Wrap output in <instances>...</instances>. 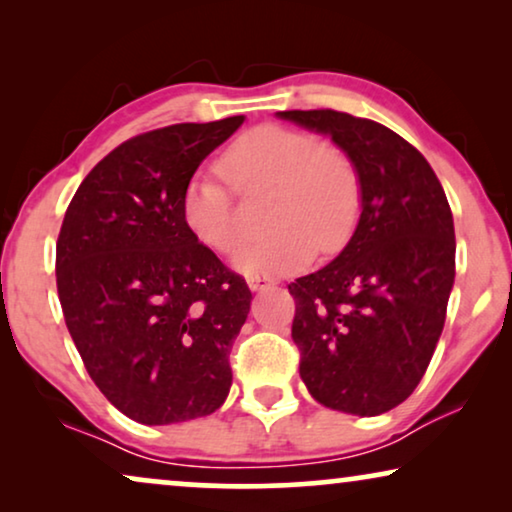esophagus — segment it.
Here are the masks:
<instances>
[{
  "label": "esophagus",
  "mask_w": 512,
  "mask_h": 512,
  "mask_svg": "<svg viewBox=\"0 0 512 512\" xmlns=\"http://www.w3.org/2000/svg\"><path fill=\"white\" fill-rule=\"evenodd\" d=\"M247 284H249L251 291H263V289H270L272 279H268V277H254V275H251V277L247 279Z\"/></svg>",
  "instance_id": "obj_1"
}]
</instances>
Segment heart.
Listing matches in <instances>:
<instances>
[{
    "mask_svg": "<svg viewBox=\"0 0 512 512\" xmlns=\"http://www.w3.org/2000/svg\"><path fill=\"white\" fill-rule=\"evenodd\" d=\"M219 172L193 174L181 195V216L195 240L228 254L240 240L235 192L270 188L261 237L244 242L235 268L247 275H286L312 261L314 251L335 254L359 226L363 188L354 160L310 132L256 125L219 158Z\"/></svg>",
    "mask_w": 512,
    "mask_h": 512,
    "instance_id": "heart-1",
    "label": "heart"
}]
</instances>
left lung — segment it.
I'll list each match as a JSON object with an SVG mask.
<instances>
[{
	"label": "left lung",
	"instance_id": "obj_1",
	"mask_svg": "<svg viewBox=\"0 0 512 512\" xmlns=\"http://www.w3.org/2000/svg\"><path fill=\"white\" fill-rule=\"evenodd\" d=\"M326 132L361 177V219L342 254L289 284L300 377L326 408L382 415L422 380L454 284V223L443 186L410 142L345 111H279Z\"/></svg>",
	"mask_w": 512,
	"mask_h": 512
}]
</instances>
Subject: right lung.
<instances>
[{"mask_svg": "<svg viewBox=\"0 0 512 512\" xmlns=\"http://www.w3.org/2000/svg\"><path fill=\"white\" fill-rule=\"evenodd\" d=\"M244 116L149 130L104 156L55 244L58 296L83 366L125 417L174 424L226 401L247 321L244 277L195 240L181 195Z\"/></svg>", "mask_w": 512, "mask_h": 512, "instance_id": "right-lung-1", "label": "right lung"}]
</instances>
